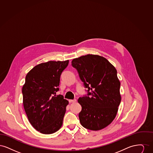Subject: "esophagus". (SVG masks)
<instances>
[{
  "instance_id": "esophagus-1",
  "label": "esophagus",
  "mask_w": 153,
  "mask_h": 153,
  "mask_svg": "<svg viewBox=\"0 0 153 153\" xmlns=\"http://www.w3.org/2000/svg\"><path fill=\"white\" fill-rule=\"evenodd\" d=\"M76 101H77L76 99H73V100H69V102L70 103H72V102H75Z\"/></svg>"
}]
</instances>
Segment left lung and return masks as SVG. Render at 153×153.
<instances>
[{
    "label": "left lung",
    "mask_w": 153,
    "mask_h": 153,
    "mask_svg": "<svg viewBox=\"0 0 153 153\" xmlns=\"http://www.w3.org/2000/svg\"><path fill=\"white\" fill-rule=\"evenodd\" d=\"M72 65L91 95L78 99L82 107L80 123L93 131L104 128L115 118L121 102L116 68L106 58L92 54L74 58Z\"/></svg>",
    "instance_id": "left-lung-1"
}]
</instances>
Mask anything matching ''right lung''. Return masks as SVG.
Returning a JSON list of instances; mask_svg holds the SVG:
<instances>
[{
    "mask_svg": "<svg viewBox=\"0 0 153 153\" xmlns=\"http://www.w3.org/2000/svg\"><path fill=\"white\" fill-rule=\"evenodd\" d=\"M69 60L49 61L35 66L26 76L22 87L23 104L32 126L44 134H51L61 127L69 102L56 95L60 76Z\"/></svg>",
    "mask_w": 153,
    "mask_h": 153,
    "instance_id": "1",
    "label": "right lung"
}]
</instances>
